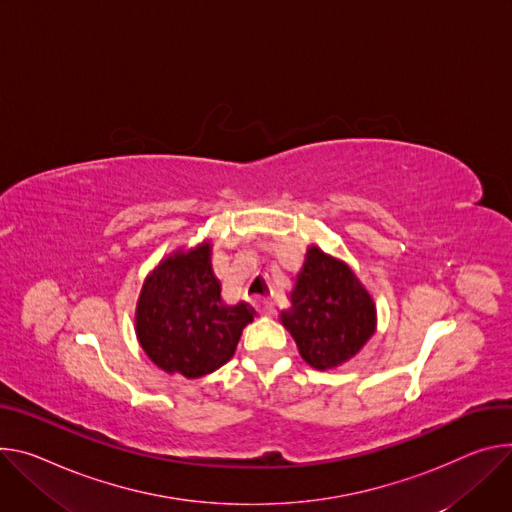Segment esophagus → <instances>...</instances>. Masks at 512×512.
<instances>
[{
	"label": "esophagus",
	"mask_w": 512,
	"mask_h": 512,
	"mask_svg": "<svg viewBox=\"0 0 512 512\" xmlns=\"http://www.w3.org/2000/svg\"><path fill=\"white\" fill-rule=\"evenodd\" d=\"M255 308L259 314H273V304L271 302H255Z\"/></svg>",
	"instance_id": "1"
}]
</instances>
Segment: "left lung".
Masks as SVG:
<instances>
[{
	"label": "left lung",
	"instance_id": "left-lung-1",
	"mask_svg": "<svg viewBox=\"0 0 512 512\" xmlns=\"http://www.w3.org/2000/svg\"><path fill=\"white\" fill-rule=\"evenodd\" d=\"M284 327L300 355L316 369H331L353 357L376 329V308L353 271L310 247L292 292Z\"/></svg>",
	"mask_w": 512,
	"mask_h": 512
}]
</instances>
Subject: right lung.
<instances>
[{
  "label": "right lung",
  "instance_id": "obj_1",
  "mask_svg": "<svg viewBox=\"0 0 512 512\" xmlns=\"http://www.w3.org/2000/svg\"><path fill=\"white\" fill-rule=\"evenodd\" d=\"M253 320L247 304L226 306L210 267V245L165 259L143 286L136 335L161 369L202 378L235 355Z\"/></svg>",
  "mask_w": 512,
  "mask_h": 512
}]
</instances>
